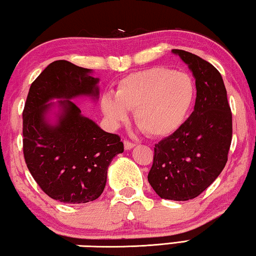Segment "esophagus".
<instances>
[{
  "label": "esophagus",
  "instance_id": "obj_1",
  "mask_svg": "<svg viewBox=\"0 0 256 256\" xmlns=\"http://www.w3.org/2000/svg\"><path fill=\"white\" fill-rule=\"evenodd\" d=\"M134 146H136V144L131 142V141H126V140L124 141V148H125V150H132V148L134 147Z\"/></svg>",
  "mask_w": 256,
  "mask_h": 256
}]
</instances>
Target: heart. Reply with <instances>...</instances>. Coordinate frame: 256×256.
<instances>
[{
    "mask_svg": "<svg viewBox=\"0 0 256 256\" xmlns=\"http://www.w3.org/2000/svg\"><path fill=\"white\" fill-rule=\"evenodd\" d=\"M196 85L185 72L156 66L133 72L117 84L115 96L106 94L101 109L114 128L134 112L141 130L154 138L172 134L185 123L196 101Z\"/></svg>",
    "mask_w": 256,
    "mask_h": 256,
    "instance_id": "1",
    "label": "heart"
}]
</instances>
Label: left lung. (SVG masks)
<instances>
[{
  "label": "left lung",
  "instance_id": "obj_1",
  "mask_svg": "<svg viewBox=\"0 0 256 256\" xmlns=\"http://www.w3.org/2000/svg\"><path fill=\"white\" fill-rule=\"evenodd\" d=\"M171 52L180 57L196 79V104L180 128L155 144L148 182L162 199L186 201L210 186L226 166L232 114L218 70L192 52Z\"/></svg>",
  "mask_w": 256,
  "mask_h": 256
}]
</instances>
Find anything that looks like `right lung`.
Segmentation results:
<instances>
[{"instance_id": "obj_1", "label": "right lung", "mask_w": 256, "mask_h": 256, "mask_svg": "<svg viewBox=\"0 0 256 256\" xmlns=\"http://www.w3.org/2000/svg\"><path fill=\"white\" fill-rule=\"evenodd\" d=\"M92 74L90 68L55 60L32 82L22 112L30 172L47 196L64 204L96 200L106 188L109 164L124 152L120 136L104 131L72 101H98L100 79Z\"/></svg>"}]
</instances>
